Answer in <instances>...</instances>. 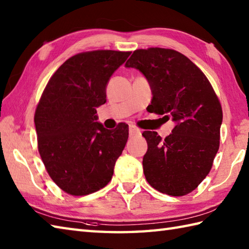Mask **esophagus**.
<instances>
[{
	"label": "esophagus",
	"instance_id": "obj_1",
	"mask_svg": "<svg viewBox=\"0 0 249 249\" xmlns=\"http://www.w3.org/2000/svg\"><path fill=\"white\" fill-rule=\"evenodd\" d=\"M129 135L130 137H136V136H141V129H139L136 126H130L129 127Z\"/></svg>",
	"mask_w": 249,
	"mask_h": 249
}]
</instances>
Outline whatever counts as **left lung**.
I'll list each match as a JSON object with an SVG mask.
<instances>
[{
  "label": "left lung",
  "instance_id": "1",
  "mask_svg": "<svg viewBox=\"0 0 249 249\" xmlns=\"http://www.w3.org/2000/svg\"><path fill=\"white\" fill-rule=\"evenodd\" d=\"M126 67L139 70L149 81L150 112L176 122L161 139L145 130L143 172L158 192L181 197L198 187L213 166L219 149L223 109L212 84L187 56L173 49L135 50Z\"/></svg>",
  "mask_w": 249,
  "mask_h": 249
}]
</instances>
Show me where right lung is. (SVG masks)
Masks as SVG:
<instances>
[{"mask_svg":"<svg viewBox=\"0 0 249 249\" xmlns=\"http://www.w3.org/2000/svg\"><path fill=\"white\" fill-rule=\"evenodd\" d=\"M130 51L94 50L66 60L49 79L34 115L37 145L47 172L63 192L86 196L105 187L128 139L96 122L106 87Z\"/></svg>","mask_w":249,"mask_h":249,"instance_id":"right-lung-1","label":"right lung"}]
</instances>
